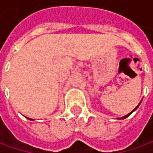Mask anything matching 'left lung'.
I'll list each match as a JSON object with an SVG mask.
<instances>
[{
  "label": "left lung",
  "mask_w": 153,
  "mask_h": 153,
  "mask_svg": "<svg viewBox=\"0 0 153 153\" xmlns=\"http://www.w3.org/2000/svg\"><path fill=\"white\" fill-rule=\"evenodd\" d=\"M140 103H141V101H140V102L139 103V105H137V106H136V107H135V108L134 109V110H133L132 111H131V112H130V113H128V114H127L126 116H124V117H120V118H118V119H124V118H126V117H128V116H129V115L131 114V113H132V112H134V111H135V110H136V109L138 108L139 107V105H140Z\"/></svg>",
  "instance_id": "obj_1"
}]
</instances>
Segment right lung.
Masks as SVG:
<instances>
[{
	"mask_svg": "<svg viewBox=\"0 0 153 153\" xmlns=\"http://www.w3.org/2000/svg\"><path fill=\"white\" fill-rule=\"evenodd\" d=\"M26 118H28L29 120H34V119H30V118H29V117H26Z\"/></svg>",
	"mask_w": 153,
	"mask_h": 153,
	"instance_id": "add662e5",
	"label": "right lung"
}]
</instances>
